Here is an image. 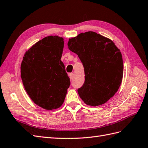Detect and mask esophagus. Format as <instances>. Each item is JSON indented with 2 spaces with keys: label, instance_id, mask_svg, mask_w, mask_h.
Instances as JSON below:
<instances>
[{
  "label": "esophagus",
  "instance_id": "34e87169",
  "mask_svg": "<svg viewBox=\"0 0 148 148\" xmlns=\"http://www.w3.org/2000/svg\"><path fill=\"white\" fill-rule=\"evenodd\" d=\"M73 77H74V74L73 73H70L69 74V77H70V79L71 81H72V79L73 78Z\"/></svg>",
  "mask_w": 148,
  "mask_h": 148
}]
</instances>
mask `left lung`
<instances>
[{
  "label": "left lung",
  "instance_id": "left-lung-1",
  "mask_svg": "<svg viewBox=\"0 0 148 148\" xmlns=\"http://www.w3.org/2000/svg\"><path fill=\"white\" fill-rule=\"evenodd\" d=\"M67 45L84 66L85 81L78 89L79 97L90 106L105 104L122 83L123 64L120 49L112 40L93 31L70 38Z\"/></svg>",
  "mask_w": 148,
  "mask_h": 148
}]
</instances>
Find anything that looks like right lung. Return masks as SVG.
<instances>
[{
    "instance_id": "obj_1",
    "label": "right lung",
    "mask_w": 148,
    "mask_h": 148,
    "mask_svg": "<svg viewBox=\"0 0 148 148\" xmlns=\"http://www.w3.org/2000/svg\"><path fill=\"white\" fill-rule=\"evenodd\" d=\"M64 38L49 36L25 53L21 78L28 95L36 104L47 110L59 108L70 86V78L61 61Z\"/></svg>"
}]
</instances>
